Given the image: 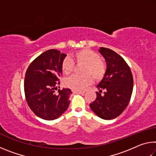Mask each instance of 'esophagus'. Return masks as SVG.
<instances>
[{
  "label": "esophagus",
  "instance_id": "esophagus-1",
  "mask_svg": "<svg viewBox=\"0 0 156 156\" xmlns=\"http://www.w3.org/2000/svg\"><path fill=\"white\" fill-rule=\"evenodd\" d=\"M73 93L79 94H84V93H85V91H73Z\"/></svg>",
  "mask_w": 156,
  "mask_h": 156
}]
</instances>
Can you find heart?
<instances>
[{"instance_id":"obj_1","label":"heart","mask_w":156,"mask_h":156,"mask_svg":"<svg viewBox=\"0 0 156 156\" xmlns=\"http://www.w3.org/2000/svg\"><path fill=\"white\" fill-rule=\"evenodd\" d=\"M72 59L78 65H84V76H72L65 80V84L69 88L75 91L83 90L91 83L93 78L94 80H99L103 77L106 67L105 63L100 60L98 54L89 49H83L74 53ZM74 67V63L72 59L66 58L62 64V72L65 74L72 73ZM90 76H89V75Z\"/></svg>"}]
</instances>
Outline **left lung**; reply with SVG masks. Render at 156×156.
Here are the masks:
<instances>
[{
	"label": "left lung",
	"mask_w": 156,
	"mask_h": 156,
	"mask_svg": "<svg viewBox=\"0 0 156 156\" xmlns=\"http://www.w3.org/2000/svg\"><path fill=\"white\" fill-rule=\"evenodd\" d=\"M98 51L105 58L107 69L97 85L96 99L89 107L102 119L112 120L127 107L133 91V76L127 63L117 53L105 47H100ZM102 89H105L104 94H101Z\"/></svg>",
	"instance_id": "obj_1"
}]
</instances>
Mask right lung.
<instances>
[{
	"label": "right lung",
	"mask_w": 156,
	"mask_h": 156,
	"mask_svg": "<svg viewBox=\"0 0 156 156\" xmlns=\"http://www.w3.org/2000/svg\"><path fill=\"white\" fill-rule=\"evenodd\" d=\"M67 55L56 49L43 52L31 62L25 73V94L31 111L46 120L59 118L69 105L70 89L58 91L57 85L62 74V64Z\"/></svg>",
	"instance_id": "add662e5"
}]
</instances>
